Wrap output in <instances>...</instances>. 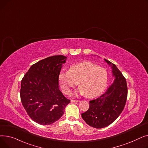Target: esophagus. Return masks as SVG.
<instances>
[{
	"instance_id": "1",
	"label": "esophagus",
	"mask_w": 148,
	"mask_h": 148,
	"mask_svg": "<svg viewBox=\"0 0 148 148\" xmlns=\"http://www.w3.org/2000/svg\"><path fill=\"white\" fill-rule=\"evenodd\" d=\"M71 101L72 103H78L79 101V100H76V99H71Z\"/></svg>"
}]
</instances>
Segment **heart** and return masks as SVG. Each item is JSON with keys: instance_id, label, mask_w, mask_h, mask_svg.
Here are the masks:
<instances>
[{"instance_id": "1", "label": "heart", "mask_w": 148, "mask_h": 148, "mask_svg": "<svg viewBox=\"0 0 148 148\" xmlns=\"http://www.w3.org/2000/svg\"><path fill=\"white\" fill-rule=\"evenodd\" d=\"M59 83L65 94L79 83V93L92 98L99 95L104 90L108 82L106 69L90 62H83L70 66L68 71L59 75Z\"/></svg>"}]
</instances>
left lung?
<instances>
[{
	"label": "left lung",
	"instance_id": "8db88e82",
	"mask_svg": "<svg viewBox=\"0 0 148 148\" xmlns=\"http://www.w3.org/2000/svg\"><path fill=\"white\" fill-rule=\"evenodd\" d=\"M104 60L112 66L115 80L104 94L89 101V109L82 113L86 123L95 128L106 127L119 117L125 107L128 95L125 78L114 64Z\"/></svg>",
	"mask_w": 148,
	"mask_h": 148
}]
</instances>
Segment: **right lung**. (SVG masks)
Returning a JSON list of instances; mask_svg holds the SVG:
<instances>
[{"instance_id": "add662e5", "label": "right lung", "mask_w": 148, "mask_h": 148, "mask_svg": "<svg viewBox=\"0 0 148 148\" xmlns=\"http://www.w3.org/2000/svg\"><path fill=\"white\" fill-rule=\"evenodd\" d=\"M66 58L57 55L40 60L21 80L22 104L29 117L40 125H50L59 120L70 103L59 90L58 79Z\"/></svg>"}]
</instances>
